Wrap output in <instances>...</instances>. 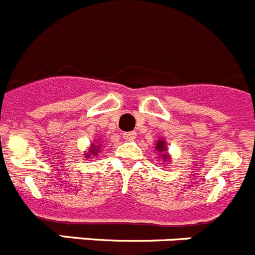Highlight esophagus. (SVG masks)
Listing matches in <instances>:
<instances>
[{
  "instance_id": "34e87169",
  "label": "esophagus",
  "mask_w": 255,
  "mask_h": 255,
  "mask_svg": "<svg viewBox=\"0 0 255 255\" xmlns=\"http://www.w3.org/2000/svg\"><path fill=\"white\" fill-rule=\"evenodd\" d=\"M136 136H137L136 132H123V138L126 139H130V141H132V139L136 138Z\"/></svg>"
}]
</instances>
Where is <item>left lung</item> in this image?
I'll return each instance as SVG.
<instances>
[{
    "instance_id": "1",
    "label": "left lung",
    "mask_w": 255,
    "mask_h": 255,
    "mask_svg": "<svg viewBox=\"0 0 255 255\" xmlns=\"http://www.w3.org/2000/svg\"><path fill=\"white\" fill-rule=\"evenodd\" d=\"M155 148L157 150V152L162 153V155H161L162 160H165V161H166V160H169V155H167V152H166L167 147H166V143H165L164 139L160 138L159 141H157V143H156Z\"/></svg>"
}]
</instances>
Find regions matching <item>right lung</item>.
<instances>
[{
  "mask_svg": "<svg viewBox=\"0 0 255 255\" xmlns=\"http://www.w3.org/2000/svg\"><path fill=\"white\" fill-rule=\"evenodd\" d=\"M98 150H99V146H96V144H91V147L89 148V152L86 153V155H85V157H86V159H90V156H95V155H98Z\"/></svg>",
  "mask_w": 255,
  "mask_h": 255,
  "instance_id": "obj_1",
  "label": "right lung"
}]
</instances>
